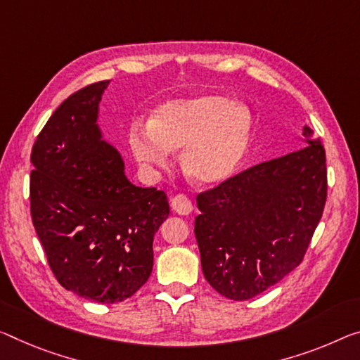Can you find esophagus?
Listing matches in <instances>:
<instances>
[{
    "label": "esophagus",
    "instance_id": "34e87169",
    "mask_svg": "<svg viewBox=\"0 0 360 360\" xmlns=\"http://www.w3.org/2000/svg\"><path fill=\"white\" fill-rule=\"evenodd\" d=\"M170 206H172L174 212H176L179 215H190L193 211L191 201L184 195H176L170 199Z\"/></svg>",
    "mask_w": 360,
    "mask_h": 360
}]
</instances>
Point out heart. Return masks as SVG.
<instances>
[{
	"mask_svg": "<svg viewBox=\"0 0 360 360\" xmlns=\"http://www.w3.org/2000/svg\"><path fill=\"white\" fill-rule=\"evenodd\" d=\"M252 115L245 104L215 93L174 98L153 110L148 124L131 125L129 145L143 167H167L184 148L181 169L193 184L217 186L245 161Z\"/></svg>",
	"mask_w": 360,
	"mask_h": 360,
	"instance_id": "b5f03b06",
	"label": "heart"
}]
</instances>
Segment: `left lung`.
I'll list each match as a JSON object with an SVG mask.
<instances>
[{"label":"left lung","instance_id":"1","mask_svg":"<svg viewBox=\"0 0 360 360\" xmlns=\"http://www.w3.org/2000/svg\"><path fill=\"white\" fill-rule=\"evenodd\" d=\"M198 196L195 235L207 283L233 301L257 296L301 264L327 199L320 138Z\"/></svg>","mask_w":360,"mask_h":360}]
</instances>
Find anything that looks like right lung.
<instances>
[{
  "mask_svg": "<svg viewBox=\"0 0 360 360\" xmlns=\"http://www.w3.org/2000/svg\"><path fill=\"white\" fill-rule=\"evenodd\" d=\"M109 82L70 95L32 149L30 211L49 267L65 290L120 302L153 272V240L169 217L164 191L125 175L119 149L103 140L99 101Z\"/></svg>",
  "mask_w": 360,
  "mask_h": 360,
  "instance_id": "right-lung-1",
  "label": "right lung"
}]
</instances>
